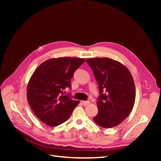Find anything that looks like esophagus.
I'll return each mask as SVG.
<instances>
[{
	"mask_svg": "<svg viewBox=\"0 0 161 161\" xmlns=\"http://www.w3.org/2000/svg\"><path fill=\"white\" fill-rule=\"evenodd\" d=\"M81 103L83 105H89L90 103V101H82Z\"/></svg>",
	"mask_w": 161,
	"mask_h": 161,
	"instance_id": "1",
	"label": "esophagus"
}]
</instances>
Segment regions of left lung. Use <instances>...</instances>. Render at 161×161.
<instances>
[{
    "label": "left lung",
    "instance_id": "obj_1",
    "mask_svg": "<svg viewBox=\"0 0 161 161\" xmlns=\"http://www.w3.org/2000/svg\"><path fill=\"white\" fill-rule=\"evenodd\" d=\"M99 85L98 114L95 122L102 128L118 125L133 109L136 90L130 70L119 62L109 58L86 59Z\"/></svg>",
    "mask_w": 161,
    "mask_h": 161
}]
</instances>
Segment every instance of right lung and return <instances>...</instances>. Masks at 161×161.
Here are the masks:
<instances>
[{
	"instance_id": "obj_1",
	"label": "right lung",
	"mask_w": 161,
	"mask_h": 161,
	"mask_svg": "<svg viewBox=\"0 0 161 161\" xmlns=\"http://www.w3.org/2000/svg\"><path fill=\"white\" fill-rule=\"evenodd\" d=\"M83 58L64 57L49 59L33 73L27 87V99L33 113L43 123L55 127L69 119L79 101L63 93L71 89L70 80Z\"/></svg>"
}]
</instances>
